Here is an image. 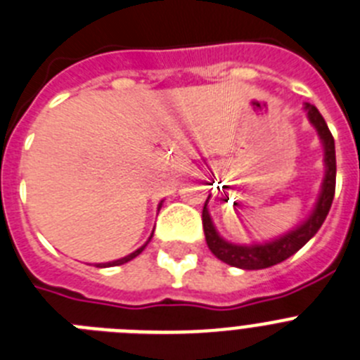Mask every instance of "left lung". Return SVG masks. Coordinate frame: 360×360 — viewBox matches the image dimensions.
<instances>
[{"mask_svg": "<svg viewBox=\"0 0 360 360\" xmlns=\"http://www.w3.org/2000/svg\"><path fill=\"white\" fill-rule=\"evenodd\" d=\"M304 111H307L310 124L316 128L317 135H319L324 153V176L316 205H314V209H311V212L304 221H301L297 227L274 238V240L259 241V243H232V241L225 240L212 224L211 212L207 209L209 198H211L209 196L202 212L205 241H207V247L211 249V252L227 265L238 266V269L243 270H259L278 265V263L285 262L287 257L294 256L303 245H307L311 238L316 236L323 221L328 216L333 195H335V142H333L332 133H330L319 110L314 104L304 103Z\"/></svg>", "mask_w": 360, "mask_h": 360, "instance_id": "obj_1", "label": "left lung"}]
</instances>
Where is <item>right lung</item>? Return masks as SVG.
<instances>
[{
  "mask_svg": "<svg viewBox=\"0 0 360 360\" xmlns=\"http://www.w3.org/2000/svg\"><path fill=\"white\" fill-rule=\"evenodd\" d=\"M162 207V202L158 203V209ZM151 238H153V232H151V236L148 238V241H146L144 245H142V247H139V249L135 250V252H131V254H128V256H124V257H120V259H115V262H106V263H95V266H98V269H106V266H117V265H124V263H128V262H131L133 257H136L139 256V254L142 252V250L146 249V245L149 243V241H151Z\"/></svg>",
  "mask_w": 360,
  "mask_h": 360,
  "instance_id": "add662e5",
  "label": "right lung"
}]
</instances>
